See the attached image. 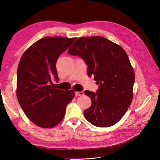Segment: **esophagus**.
I'll return each instance as SVG.
<instances>
[{"label": "esophagus", "instance_id": "1", "mask_svg": "<svg viewBox=\"0 0 160 160\" xmlns=\"http://www.w3.org/2000/svg\"><path fill=\"white\" fill-rule=\"evenodd\" d=\"M84 95V93L83 91H76L75 95L76 96H83Z\"/></svg>", "mask_w": 160, "mask_h": 160}]
</instances>
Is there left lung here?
Here are the masks:
<instances>
[{
	"mask_svg": "<svg viewBox=\"0 0 160 160\" xmlns=\"http://www.w3.org/2000/svg\"><path fill=\"white\" fill-rule=\"evenodd\" d=\"M88 65L89 77L99 84L96 93L85 91L91 99L84 111L85 119L95 126L107 128L117 123L126 113L133 99L135 73L123 48L103 37L77 38L68 51Z\"/></svg>",
	"mask_w": 160,
	"mask_h": 160,
	"instance_id": "left-lung-1",
	"label": "left lung"
}]
</instances>
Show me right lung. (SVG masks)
I'll use <instances>...</instances> for the list:
<instances>
[{
  "instance_id": "add662e5",
  "label": "right lung",
  "mask_w": 160,
  "mask_h": 160,
  "mask_svg": "<svg viewBox=\"0 0 160 160\" xmlns=\"http://www.w3.org/2000/svg\"><path fill=\"white\" fill-rule=\"evenodd\" d=\"M76 38L45 37L24 52L17 69V97L27 118L37 126L59 124L75 97L73 90L62 91L52 83L58 80L56 62Z\"/></svg>"
}]
</instances>
